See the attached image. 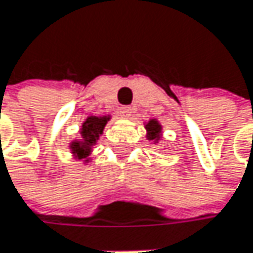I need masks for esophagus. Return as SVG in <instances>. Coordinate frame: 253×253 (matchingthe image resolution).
Segmentation results:
<instances>
[{
    "instance_id": "1",
    "label": "esophagus",
    "mask_w": 253,
    "mask_h": 253,
    "mask_svg": "<svg viewBox=\"0 0 253 253\" xmlns=\"http://www.w3.org/2000/svg\"><path fill=\"white\" fill-rule=\"evenodd\" d=\"M119 113H121L122 116H125V118H126V116H129V115L132 113V109H131L129 106H122V108L119 109Z\"/></svg>"
}]
</instances>
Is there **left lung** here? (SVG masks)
I'll list each match as a JSON object with an SVG mask.
<instances>
[{"instance_id":"1","label":"left lung","mask_w":253,"mask_h":253,"mask_svg":"<svg viewBox=\"0 0 253 253\" xmlns=\"http://www.w3.org/2000/svg\"><path fill=\"white\" fill-rule=\"evenodd\" d=\"M145 128H147V131H148V138L150 140H159L160 138V131H162V128H160V125H159V122L157 121H150L147 125H145Z\"/></svg>"}]
</instances>
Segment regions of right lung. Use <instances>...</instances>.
Wrapping results in <instances>:
<instances>
[{
  "label": "right lung",
  "mask_w": 253,
  "mask_h": 253,
  "mask_svg": "<svg viewBox=\"0 0 253 253\" xmlns=\"http://www.w3.org/2000/svg\"><path fill=\"white\" fill-rule=\"evenodd\" d=\"M109 118L103 116V118H97V116H90L87 118V121L83 124V129H81V141L74 142L73 144V150L74 153H77L80 159H85L91 150V145L96 144L99 134H102L103 126L106 125Z\"/></svg>",
  "instance_id": "add662e5"
}]
</instances>
